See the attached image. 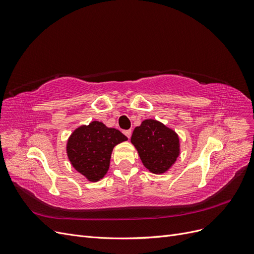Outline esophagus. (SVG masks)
Segmentation results:
<instances>
[{
  "instance_id": "esophagus-1",
  "label": "esophagus",
  "mask_w": 254,
  "mask_h": 254,
  "mask_svg": "<svg viewBox=\"0 0 254 254\" xmlns=\"http://www.w3.org/2000/svg\"><path fill=\"white\" fill-rule=\"evenodd\" d=\"M124 133H125V135L128 137V139H130V136H131L132 131H131V130H125Z\"/></svg>"
}]
</instances>
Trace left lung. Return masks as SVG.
Returning a JSON list of instances; mask_svg holds the SVG:
<instances>
[{"instance_id":"8db88e82","label":"left lung","mask_w":254,"mask_h":254,"mask_svg":"<svg viewBox=\"0 0 254 254\" xmlns=\"http://www.w3.org/2000/svg\"><path fill=\"white\" fill-rule=\"evenodd\" d=\"M144 166L155 174H163L179 156V137L174 130L156 120H145L131 136Z\"/></svg>"}]
</instances>
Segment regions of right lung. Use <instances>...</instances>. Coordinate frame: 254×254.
<instances>
[{
    "instance_id": "add662e5",
    "label": "right lung",
    "mask_w": 254,
    "mask_h": 254,
    "mask_svg": "<svg viewBox=\"0 0 254 254\" xmlns=\"http://www.w3.org/2000/svg\"><path fill=\"white\" fill-rule=\"evenodd\" d=\"M124 141L127 136L120 130L94 121L72 133L66 145L67 157L75 170L89 181H98L109 170L113 147Z\"/></svg>"
}]
</instances>
